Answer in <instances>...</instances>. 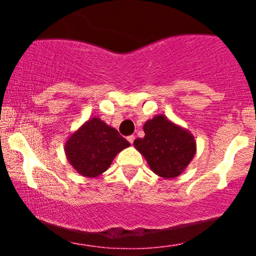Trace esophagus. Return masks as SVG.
Returning a JSON list of instances; mask_svg holds the SVG:
<instances>
[{
	"label": "esophagus",
	"instance_id": "34e87169",
	"mask_svg": "<svg viewBox=\"0 0 256 256\" xmlns=\"http://www.w3.org/2000/svg\"><path fill=\"white\" fill-rule=\"evenodd\" d=\"M128 140L132 144V143H134V134H131V136H128Z\"/></svg>",
	"mask_w": 256,
	"mask_h": 256
}]
</instances>
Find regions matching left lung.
Wrapping results in <instances>:
<instances>
[{
	"label": "left lung",
	"mask_w": 256,
	"mask_h": 256,
	"mask_svg": "<svg viewBox=\"0 0 256 256\" xmlns=\"http://www.w3.org/2000/svg\"><path fill=\"white\" fill-rule=\"evenodd\" d=\"M143 130L144 137L134 140V146L144 156L149 168L165 179L182 174L196 154L192 132L162 114L146 120Z\"/></svg>",
	"instance_id": "1"
}]
</instances>
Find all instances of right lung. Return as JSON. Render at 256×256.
<instances>
[{
    "label": "right lung",
    "instance_id": "add662e5",
    "mask_svg": "<svg viewBox=\"0 0 256 256\" xmlns=\"http://www.w3.org/2000/svg\"><path fill=\"white\" fill-rule=\"evenodd\" d=\"M130 143L98 116L77 128L64 143L67 161L79 174L95 178L110 168L112 161Z\"/></svg>",
    "mask_w": 256,
    "mask_h": 256
}]
</instances>
